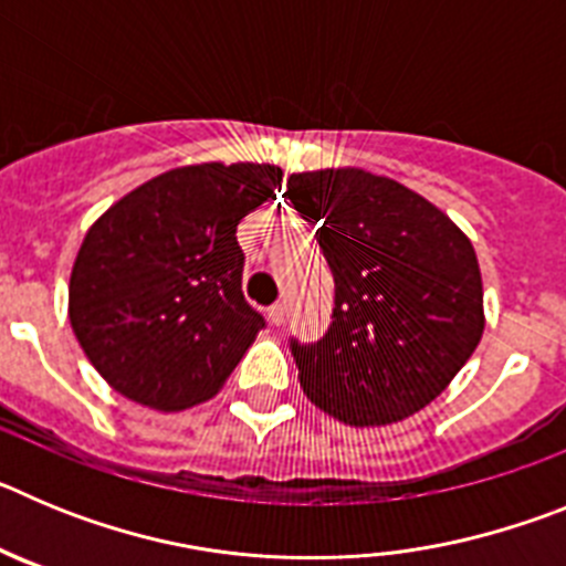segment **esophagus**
<instances>
[{"label":"esophagus","instance_id":"esophagus-1","mask_svg":"<svg viewBox=\"0 0 566 566\" xmlns=\"http://www.w3.org/2000/svg\"><path fill=\"white\" fill-rule=\"evenodd\" d=\"M283 319H286V306H283V303H274V306L269 308V323H272V326H283Z\"/></svg>","mask_w":566,"mask_h":566}]
</instances>
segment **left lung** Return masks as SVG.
Here are the masks:
<instances>
[{
    "mask_svg": "<svg viewBox=\"0 0 566 566\" xmlns=\"http://www.w3.org/2000/svg\"><path fill=\"white\" fill-rule=\"evenodd\" d=\"M286 198L334 274L326 337L292 343L303 394L354 428L413 417L482 339L476 249L428 198L359 167L289 175Z\"/></svg>",
    "mask_w": 566,
    "mask_h": 566,
    "instance_id": "obj_1",
    "label": "left lung"
}]
</instances>
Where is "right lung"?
Instances as JSON below:
<instances>
[{"mask_svg": "<svg viewBox=\"0 0 566 566\" xmlns=\"http://www.w3.org/2000/svg\"><path fill=\"white\" fill-rule=\"evenodd\" d=\"M280 181L274 164L175 167L87 229L70 272L67 317L113 391L164 413L221 391L263 328L240 292L234 232Z\"/></svg>", "mask_w": 566, "mask_h": 566, "instance_id": "right-lung-1", "label": "right lung"}]
</instances>
